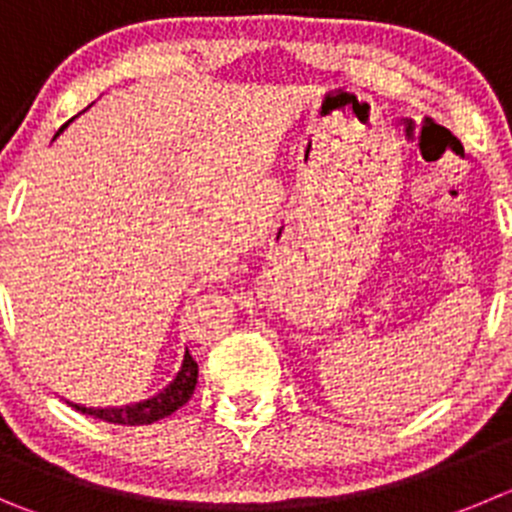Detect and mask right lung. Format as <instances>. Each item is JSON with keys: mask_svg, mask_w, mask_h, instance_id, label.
<instances>
[{"mask_svg": "<svg viewBox=\"0 0 512 512\" xmlns=\"http://www.w3.org/2000/svg\"><path fill=\"white\" fill-rule=\"evenodd\" d=\"M68 123H65V126H68ZM197 376H199V366L197 361L191 358L189 348H186L184 364H181V371L176 374V379L171 381L164 391L151 396V399L138 401V404H131V407H121V409H88V407H80V404H70V407H75L78 412L90 414V417L103 419V422H111V424H128V427L154 424L159 422V419L174 414L179 407H184L186 401L191 399V394H194V389H197Z\"/></svg>", "mask_w": 512, "mask_h": 512, "instance_id": "obj_1", "label": "right lung"}]
</instances>
